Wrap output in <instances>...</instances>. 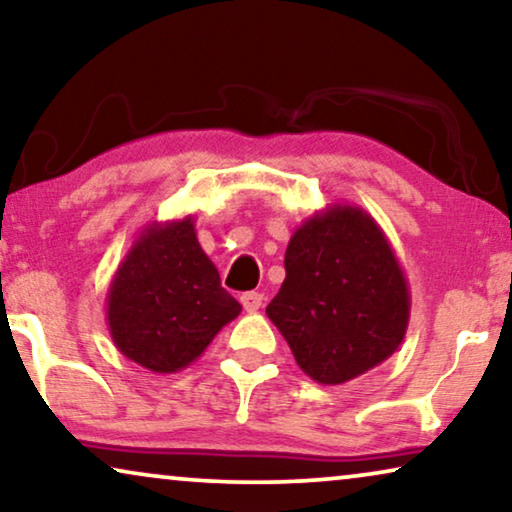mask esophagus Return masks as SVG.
Instances as JSON below:
<instances>
[{
  "label": "esophagus",
  "instance_id": "obj_1",
  "mask_svg": "<svg viewBox=\"0 0 512 512\" xmlns=\"http://www.w3.org/2000/svg\"><path fill=\"white\" fill-rule=\"evenodd\" d=\"M242 307L247 312H256L258 307L263 305V293H258V291H249V293H242Z\"/></svg>",
  "mask_w": 512,
  "mask_h": 512
}]
</instances>
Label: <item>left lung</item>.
I'll return each instance as SVG.
<instances>
[{
  "mask_svg": "<svg viewBox=\"0 0 512 512\" xmlns=\"http://www.w3.org/2000/svg\"><path fill=\"white\" fill-rule=\"evenodd\" d=\"M284 268L265 314L314 382L345 384L401 347L408 279L387 235L361 207L335 202L300 223Z\"/></svg>",
  "mask_w": 512,
  "mask_h": 512,
  "instance_id": "1",
  "label": "left lung"
}]
</instances>
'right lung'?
Wrapping results in <instances>:
<instances>
[{
    "mask_svg": "<svg viewBox=\"0 0 512 512\" xmlns=\"http://www.w3.org/2000/svg\"><path fill=\"white\" fill-rule=\"evenodd\" d=\"M242 312L202 251L193 216L142 230L107 293L118 352L151 373H177Z\"/></svg>",
    "mask_w": 512,
    "mask_h": 512,
    "instance_id": "right-lung-1",
    "label": "right lung"
}]
</instances>
